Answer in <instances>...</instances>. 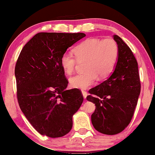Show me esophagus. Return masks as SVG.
Segmentation results:
<instances>
[{"label":"esophagus","mask_w":155,"mask_h":155,"mask_svg":"<svg viewBox=\"0 0 155 155\" xmlns=\"http://www.w3.org/2000/svg\"><path fill=\"white\" fill-rule=\"evenodd\" d=\"M82 93L84 98L86 99V97H87V92H86L85 90H82Z\"/></svg>","instance_id":"obj_1"}]
</instances>
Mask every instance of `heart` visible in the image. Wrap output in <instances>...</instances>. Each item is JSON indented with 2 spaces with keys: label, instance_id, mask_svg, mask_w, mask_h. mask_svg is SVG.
<instances>
[{
  "label": "heart",
  "instance_id": "1",
  "mask_svg": "<svg viewBox=\"0 0 155 155\" xmlns=\"http://www.w3.org/2000/svg\"><path fill=\"white\" fill-rule=\"evenodd\" d=\"M73 56L66 52L61 58V65L64 71L70 74L78 61H86L85 72L78 73L69 79L73 88L85 89L97 80L104 79L109 75L114 68L118 56V47L112 38L101 39L89 38L80 43L74 48Z\"/></svg>",
  "mask_w": 155,
  "mask_h": 155
}]
</instances>
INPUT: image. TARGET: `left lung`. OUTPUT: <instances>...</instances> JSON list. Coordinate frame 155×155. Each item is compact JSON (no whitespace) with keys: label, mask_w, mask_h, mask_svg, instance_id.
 Returning a JSON list of instances; mask_svg holds the SVG:
<instances>
[{"label":"left lung","mask_w":155,"mask_h":155,"mask_svg":"<svg viewBox=\"0 0 155 155\" xmlns=\"http://www.w3.org/2000/svg\"><path fill=\"white\" fill-rule=\"evenodd\" d=\"M114 39L118 47L115 69L107 80L90 89L88 101L95 104L91 121L97 131L116 135L131 122L141 90L137 62L132 51L118 35Z\"/></svg>","instance_id":"left-lung-1"}]
</instances>
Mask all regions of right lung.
<instances>
[{
	"label": "right lung",
	"mask_w": 155,
	"mask_h": 155,
	"mask_svg": "<svg viewBox=\"0 0 155 155\" xmlns=\"http://www.w3.org/2000/svg\"><path fill=\"white\" fill-rule=\"evenodd\" d=\"M82 32H39L24 46L15 68L19 105L41 135L56 138L67 134L84 97L78 88L66 90L68 81L61 58Z\"/></svg>",
	"instance_id": "right-lung-1"
}]
</instances>
